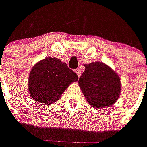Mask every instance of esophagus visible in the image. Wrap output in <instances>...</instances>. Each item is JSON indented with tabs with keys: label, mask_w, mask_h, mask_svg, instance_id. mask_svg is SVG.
<instances>
[{
	"label": "esophagus",
	"mask_w": 147,
	"mask_h": 147,
	"mask_svg": "<svg viewBox=\"0 0 147 147\" xmlns=\"http://www.w3.org/2000/svg\"><path fill=\"white\" fill-rule=\"evenodd\" d=\"M75 72H76V75L78 76V77H80V76L82 75V72H81L80 69H76V70H75Z\"/></svg>",
	"instance_id": "34e87169"
}]
</instances>
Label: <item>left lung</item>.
I'll return each instance as SVG.
<instances>
[{"mask_svg":"<svg viewBox=\"0 0 147 147\" xmlns=\"http://www.w3.org/2000/svg\"><path fill=\"white\" fill-rule=\"evenodd\" d=\"M79 86L89 104L96 108L107 107L117 101L121 92V80L110 66L96 61L85 65Z\"/></svg>","mask_w":147,"mask_h":147,"instance_id":"1","label":"left lung"}]
</instances>
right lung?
Segmentation results:
<instances>
[{
	"mask_svg": "<svg viewBox=\"0 0 147 147\" xmlns=\"http://www.w3.org/2000/svg\"><path fill=\"white\" fill-rule=\"evenodd\" d=\"M77 80V75L65 62L55 57H47L32 67L28 91L32 99L50 105L58 100L70 84Z\"/></svg>",
	"mask_w": 147,
	"mask_h": 147,
	"instance_id": "add662e5",
	"label": "right lung"
}]
</instances>
